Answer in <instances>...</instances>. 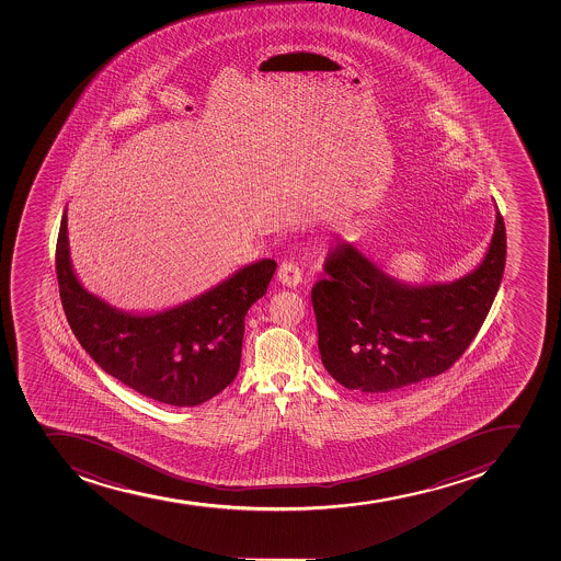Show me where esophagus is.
Returning a JSON list of instances; mask_svg holds the SVG:
<instances>
[{
    "label": "esophagus",
    "instance_id": "obj_1",
    "mask_svg": "<svg viewBox=\"0 0 561 561\" xmlns=\"http://www.w3.org/2000/svg\"><path fill=\"white\" fill-rule=\"evenodd\" d=\"M278 279L287 287H296L301 282V268L296 262H283L278 268Z\"/></svg>",
    "mask_w": 561,
    "mask_h": 561
}]
</instances>
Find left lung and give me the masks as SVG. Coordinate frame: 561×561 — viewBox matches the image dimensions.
<instances>
[{"label": "left lung", "instance_id": "obj_1", "mask_svg": "<svg viewBox=\"0 0 561 561\" xmlns=\"http://www.w3.org/2000/svg\"><path fill=\"white\" fill-rule=\"evenodd\" d=\"M505 257L507 234L500 213L483 263L447 285L409 287L351 243L334 247L323 263L325 278L310 293L327 373L367 394L445 373L480 332L502 283Z\"/></svg>", "mask_w": 561, "mask_h": 561}]
</instances>
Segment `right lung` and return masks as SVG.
<instances>
[{
	"mask_svg": "<svg viewBox=\"0 0 561 561\" xmlns=\"http://www.w3.org/2000/svg\"><path fill=\"white\" fill-rule=\"evenodd\" d=\"M274 271V260H262L182 307L133 316L81 287L69 262L67 214L56 243L59 298L81 347L122 383L174 407L202 405L234 381L247 310L267 293Z\"/></svg>",
	"mask_w": 561,
	"mask_h": 561,
	"instance_id": "add662e5",
	"label": "right lung"
}]
</instances>
